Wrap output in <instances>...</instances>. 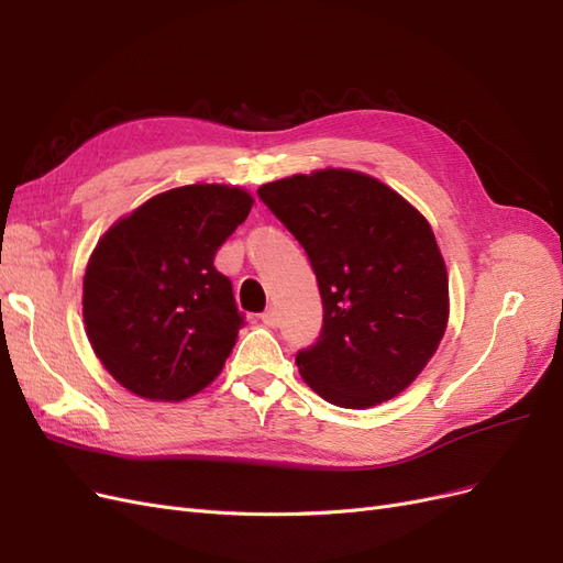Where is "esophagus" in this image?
Returning a JSON list of instances; mask_svg holds the SVG:
<instances>
[{
	"label": "esophagus",
	"instance_id": "1",
	"mask_svg": "<svg viewBox=\"0 0 563 563\" xmlns=\"http://www.w3.org/2000/svg\"><path fill=\"white\" fill-rule=\"evenodd\" d=\"M261 319H263V323H267V327H279V312L275 310V308H267L263 314H261Z\"/></svg>",
	"mask_w": 563,
	"mask_h": 563
}]
</instances>
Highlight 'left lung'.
<instances>
[{"instance_id":"8db88e82","label":"left lung","mask_w":563,"mask_h":563,"mask_svg":"<svg viewBox=\"0 0 563 563\" xmlns=\"http://www.w3.org/2000/svg\"><path fill=\"white\" fill-rule=\"evenodd\" d=\"M258 197L308 253L323 327L296 354L321 399L368 408L428 366L449 321V275L424 216L378 178L319 168L261 185Z\"/></svg>"}]
</instances>
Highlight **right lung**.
I'll return each instance as SVG.
<instances>
[{
  "label": "right lung",
  "mask_w": 563,
  "mask_h": 563,
  "mask_svg": "<svg viewBox=\"0 0 563 563\" xmlns=\"http://www.w3.org/2000/svg\"><path fill=\"white\" fill-rule=\"evenodd\" d=\"M253 197L234 185H185L119 218L84 275V323L96 356L133 395L180 401L225 366L244 317L216 251Z\"/></svg>",
  "instance_id": "1"
}]
</instances>
